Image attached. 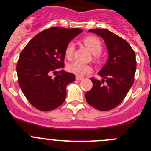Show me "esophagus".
<instances>
[{"label": "esophagus", "mask_w": 151, "mask_h": 151, "mask_svg": "<svg viewBox=\"0 0 151 151\" xmlns=\"http://www.w3.org/2000/svg\"><path fill=\"white\" fill-rule=\"evenodd\" d=\"M76 79L78 80V81H81V80L83 79V78H82V77H80V76H76Z\"/></svg>", "instance_id": "obj_1"}]
</instances>
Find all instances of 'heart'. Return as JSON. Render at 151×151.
Here are the masks:
<instances>
[{"mask_svg":"<svg viewBox=\"0 0 151 151\" xmlns=\"http://www.w3.org/2000/svg\"><path fill=\"white\" fill-rule=\"evenodd\" d=\"M84 43L88 48L91 50L94 55L99 54L102 50V44L99 39L94 36H89L84 39ZM75 44L73 42H69L66 47L65 54L67 58H71L74 54ZM68 71L77 76H83L88 73H90L92 70L91 66L81 63L78 60H75L70 63L67 66Z\"/></svg>","mask_w":151,"mask_h":151,"instance_id":"obj_1","label":"heart"}]
</instances>
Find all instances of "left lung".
I'll return each instance as SVG.
<instances>
[{"label":"left lung","instance_id":"8db88e82","mask_svg":"<svg viewBox=\"0 0 151 151\" xmlns=\"http://www.w3.org/2000/svg\"><path fill=\"white\" fill-rule=\"evenodd\" d=\"M88 32L104 39L108 59L98 72L102 80L91 78L93 88L85 94V99L97 110L106 111L115 108L123 101L134 83L135 53L127 41L107 29H90ZM104 81L105 85H102Z\"/></svg>","mask_w":151,"mask_h":151}]
</instances>
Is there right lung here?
Here are the masks:
<instances>
[{
    "label": "right lung",
    "instance_id": "right-lung-1",
    "mask_svg": "<svg viewBox=\"0 0 151 151\" xmlns=\"http://www.w3.org/2000/svg\"><path fill=\"white\" fill-rule=\"evenodd\" d=\"M82 32L80 29L50 28L36 35L21 52L17 66L19 85L38 110H54L66 99V85L74 82L75 76L63 69L54 78L50 74L64 67L66 46Z\"/></svg>",
    "mask_w": 151,
    "mask_h": 151
}]
</instances>
